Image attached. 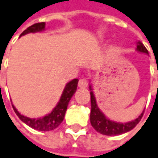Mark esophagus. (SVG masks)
<instances>
[{
	"label": "esophagus",
	"instance_id": "1",
	"mask_svg": "<svg viewBox=\"0 0 158 158\" xmlns=\"http://www.w3.org/2000/svg\"><path fill=\"white\" fill-rule=\"evenodd\" d=\"M88 79L83 78V79H80L79 81V87L80 88H86L88 87Z\"/></svg>",
	"mask_w": 158,
	"mask_h": 158
}]
</instances>
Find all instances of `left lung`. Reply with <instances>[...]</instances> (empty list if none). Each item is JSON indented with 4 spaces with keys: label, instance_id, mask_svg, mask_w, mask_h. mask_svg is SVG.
I'll list each match as a JSON object with an SVG mask.
<instances>
[{
    "label": "left lung",
    "instance_id": "left-lung-1",
    "mask_svg": "<svg viewBox=\"0 0 158 158\" xmlns=\"http://www.w3.org/2000/svg\"><path fill=\"white\" fill-rule=\"evenodd\" d=\"M136 50L144 53H148L147 48L144 46V44L141 42L137 43V48ZM90 88V99H91V113H90V123L92 127L99 133L107 136H115V135H121L123 133L128 132L131 131L135 126L137 125L139 121L141 120L143 116L144 111L141 113V114L139 116L137 119H135L131 122L123 123H117L109 120L106 117V115L100 111L97 105V101L95 95L92 91L91 86H89Z\"/></svg>",
    "mask_w": 158,
    "mask_h": 158
}]
</instances>
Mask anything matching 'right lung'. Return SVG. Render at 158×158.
Instances as JSON below:
<instances>
[{"mask_svg": "<svg viewBox=\"0 0 158 158\" xmlns=\"http://www.w3.org/2000/svg\"><path fill=\"white\" fill-rule=\"evenodd\" d=\"M44 27H45L44 22L34 24L32 26H30L29 27H27L25 31H23L22 34L20 35V36L26 35V34H28V33H35L43 31V30H44ZM78 82H79V79H72L71 81H70L69 83H67L65 88L63 89L61 97H60L58 104L56 105V106L53 108V110L49 114H46L42 118L34 119V118H28L27 116L22 115L21 114L19 113V111L12 105L13 110L16 113V114L19 116V118L23 123H25L27 125H28L33 129H35L36 131H52V130L56 129L61 123V122L63 121L67 107H68V105H69V102H70L72 96L75 94V92L77 90Z\"/></svg>", "mask_w": 158, "mask_h": 158, "instance_id": "right-lung-1", "label": "right lung"}]
</instances>
